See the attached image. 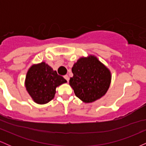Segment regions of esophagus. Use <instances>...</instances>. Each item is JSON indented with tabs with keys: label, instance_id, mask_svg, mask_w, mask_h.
Here are the masks:
<instances>
[{
	"label": "esophagus",
	"instance_id": "1",
	"mask_svg": "<svg viewBox=\"0 0 146 146\" xmlns=\"http://www.w3.org/2000/svg\"><path fill=\"white\" fill-rule=\"evenodd\" d=\"M64 78L65 79H66V81H67V82L69 81V77H68L67 75H64Z\"/></svg>",
	"mask_w": 146,
	"mask_h": 146
}]
</instances>
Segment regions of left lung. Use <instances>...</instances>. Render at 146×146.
<instances>
[{"instance_id":"8db88e82","label":"left lung","mask_w":146,"mask_h":146,"mask_svg":"<svg viewBox=\"0 0 146 146\" xmlns=\"http://www.w3.org/2000/svg\"><path fill=\"white\" fill-rule=\"evenodd\" d=\"M72 73L69 85L76 97L84 103H92L104 96L111 82L109 68L94 55L79 58L72 67Z\"/></svg>"}]
</instances>
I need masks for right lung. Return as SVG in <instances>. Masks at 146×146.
<instances>
[{
    "label": "right lung",
    "mask_w": 146,
    "mask_h": 146,
    "mask_svg": "<svg viewBox=\"0 0 146 146\" xmlns=\"http://www.w3.org/2000/svg\"><path fill=\"white\" fill-rule=\"evenodd\" d=\"M66 82L48 64L42 62L30 66L27 72L25 86L35 103L45 104L54 98L57 87Z\"/></svg>",
    "instance_id": "1"
}]
</instances>
